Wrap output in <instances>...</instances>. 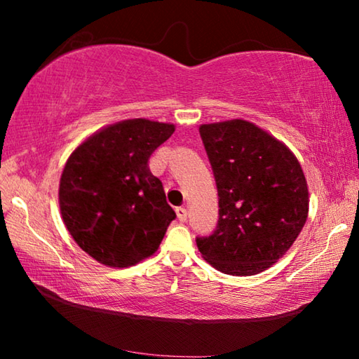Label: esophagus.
I'll return each mask as SVG.
<instances>
[{
    "instance_id": "obj_1",
    "label": "esophagus",
    "mask_w": 359,
    "mask_h": 359,
    "mask_svg": "<svg viewBox=\"0 0 359 359\" xmlns=\"http://www.w3.org/2000/svg\"><path fill=\"white\" fill-rule=\"evenodd\" d=\"M175 214H177V218L180 222H185L187 215H188V210L185 208H177V209H175Z\"/></svg>"
}]
</instances>
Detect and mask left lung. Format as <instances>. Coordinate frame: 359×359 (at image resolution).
<instances>
[{
	"label": "left lung",
	"instance_id": "obj_1",
	"mask_svg": "<svg viewBox=\"0 0 359 359\" xmlns=\"http://www.w3.org/2000/svg\"><path fill=\"white\" fill-rule=\"evenodd\" d=\"M218 191V222L196 238L210 266L229 276H255L282 258L299 236L309 190L287 145L245 120L201 125Z\"/></svg>",
	"mask_w": 359,
	"mask_h": 359
}]
</instances>
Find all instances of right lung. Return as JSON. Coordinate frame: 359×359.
Wrapping results in <instances>:
<instances>
[{"mask_svg":"<svg viewBox=\"0 0 359 359\" xmlns=\"http://www.w3.org/2000/svg\"><path fill=\"white\" fill-rule=\"evenodd\" d=\"M174 125L123 120L72 151L60 180V210L77 245L101 264L128 267L154 255L175 212L149 158Z\"/></svg>","mask_w":359,"mask_h":359,"instance_id":"obj_1","label":"right lung"}]
</instances>
